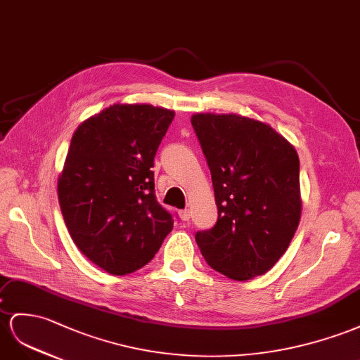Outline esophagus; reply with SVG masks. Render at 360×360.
<instances>
[{
    "label": "esophagus",
    "mask_w": 360,
    "mask_h": 360,
    "mask_svg": "<svg viewBox=\"0 0 360 360\" xmlns=\"http://www.w3.org/2000/svg\"><path fill=\"white\" fill-rule=\"evenodd\" d=\"M179 216H181L182 220H188L190 219V210H187V208L186 210H181L179 211Z\"/></svg>",
    "instance_id": "34e87169"
}]
</instances>
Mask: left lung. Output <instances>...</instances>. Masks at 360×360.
Masks as SVG:
<instances>
[{"mask_svg": "<svg viewBox=\"0 0 360 360\" xmlns=\"http://www.w3.org/2000/svg\"><path fill=\"white\" fill-rule=\"evenodd\" d=\"M213 181L217 222L196 233L214 271L237 281L268 272L301 219L300 158L274 127L238 114L191 115Z\"/></svg>", "mask_w": 360, "mask_h": 360, "instance_id": "left-lung-1", "label": "left lung"}]
</instances>
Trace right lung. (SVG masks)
I'll return each mask as SVG.
<instances>
[{
  "instance_id": "obj_1",
  "label": "right lung",
  "mask_w": 360,
  "mask_h": 360,
  "mask_svg": "<svg viewBox=\"0 0 360 360\" xmlns=\"http://www.w3.org/2000/svg\"><path fill=\"white\" fill-rule=\"evenodd\" d=\"M173 117L160 106L115 103L71 138L58 181L62 216L82 254L112 275L143 268L173 229L150 170Z\"/></svg>"
}]
</instances>
